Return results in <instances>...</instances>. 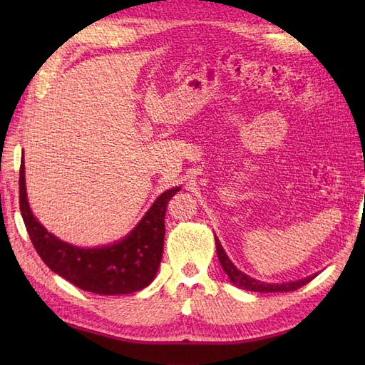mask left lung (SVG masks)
I'll return each mask as SVG.
<instances>
[{
  "label": "left lung",
  "instance_id": "1",
  "mask_svg": "<svg viewBox=\"0 0 365 365\" xmlns=\"http://www.w3.org/2000/svg\"><path fill=\"white\" fill-rule=\"evenodd\" d=\"M215 243H216V254H218V259L221 267L224 269V273H226L230 279V282L237 285L238 289H243V290H250V292H260V293H276V292H293L299 289V287L306 285L307 282H311L312 279L317 274L312 276H307L304 279H298V281H290V282H282V284H268V282H260L257 279H254L251 276L245 274L243 271H240L235 265L234 262H232L226 251L222 250V246L220 243V240L216 238L215 235Z\"/></svg>",
  "mask_w": 365,
  "mask_h": 365
}]
</instances>
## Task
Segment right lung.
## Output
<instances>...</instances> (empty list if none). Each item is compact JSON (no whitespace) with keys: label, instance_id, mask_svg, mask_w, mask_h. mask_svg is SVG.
<instances>
[{"label":"right lung","instance_id":"1","mask_svg":"<svg viewBox=\"0 0 365 365\" xmlns=\"http://www.w3.org/2000/svg\"><path fill=\"white\" fill-rule=\"evenodd\" d=\"M20 212L37 254L53 273L81 290L98 294H127L149 285L161 262L165 243V215L169 199L180 187L157 197L130 234L111 245L80 247L46 230L29 208L25 161L20 166Z\"/></svg>","mask_w":365,"mask_h":365}]
</instances>
